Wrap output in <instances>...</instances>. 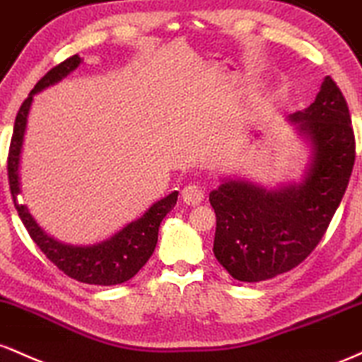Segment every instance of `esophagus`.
I'll return each instance as SVG.
<instances>
[{"instance_id": "obj_1", "label": "esophagus", "mask_w": 362, "mask_h": 362, "mask_svg": "<svg viewBox=\"0 0 362 362\" xmlns=\"http://www.w3.org/2000/svg\"><path fill=\"white\" fill-rule=\"evenodd\" d=\"M181 198L182 202L186 203V205H198V203L203 202V198H205V189L202 188L200 185H188L182 188V193H181Z\"/></svg>"}]
</instances>
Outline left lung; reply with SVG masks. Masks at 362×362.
Wrapping results in <instances>:
<instances>
[{
    "label": "left lung",
    "mask_w": 362,
    "mask_h": 362,
    "mask_svg": "<svg viewBox=\"0 0 362 362\" xmlns=\"http://www.w3.org/2000/svg\"><path fill=\"white\" fill-rule=\"evenodd\" d=\"M289 121L311 147L301 181L265 188L229 177L210 192L217 217L214 255L241 282L277 277L315 250L354 168L351 115L330 76H325L315 103L291 115Z\"/></svg>",
    "instance_id": "obj_1"
}]
</instances>
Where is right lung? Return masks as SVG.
Segmentation results:
<instances>
[{
    "mask_svg": "<svg viewBox=\"0 0 362 362\" xmlns=\"http://www.w3.org/2000/svg\"><path fill=\"white\" fill-rule=\"evenodd\" d=\"M80 63H82V58L78 54L64 59L35 83L27 99L20 105L17 119H15L13 136H11L10 153H8V181H10L15 209H17L23 226L27 227L28 234L40 247V251L63 274L78 280V282L92 284V286H116V284H123L135 277L138 270L152 257L157 245L160 222L176 205L177 192H173L162 200L153 203L140 218L129 222L115 235L90 246H73L56 241L54 238L40 229L27 206L17 200L20 193V156H22L27 117L34 95L49 85L61 82L64 76L76 70Z\"/></svg>",
    "mask_w": 362,
    "mask_h": 362,
    "instance_id": "right-lung-1",
    "label": "right lung"
}]
</instances>
